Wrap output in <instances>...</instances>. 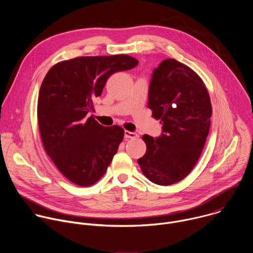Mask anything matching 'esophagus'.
I'll list each match as a JSON object with an SVG mask.
<instances>
[{
  "mask_svg": "<svg viewBox=\"0 0 253 253\" xmlns=\"http://www.w3.org/2000/svg\"><path fill=\"white\" fill-rule=\"evenodd\" d=\"M124 137H125L126 139H133V138L137 137V134H136L135 132H130V131L125 130V131H124Z\"/></svg>",
  "mask_w": 253,
  "mask_h": 253,
  "instance_id": "obj_1",
  "label": "esophagus"
}]
</instances>
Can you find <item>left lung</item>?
Instances as JSON below:
<instances>
[{
    "label": "left lung",
    "mask_w": 253,
    "mask_h": 253,
    "mask_svg": "<svg viewBox=\"0 0 253 253\" xmlns=\"http://www.w3.org/2000/svg\"><path fill=\"white\" fill-rule=\"evenodd\" d=\"M148 107L162 133L142 137L147 150L138 164L151 182L171 185L191 172L205 145L212 114L209 94L193 70L166 59L153 70Z\"/></svg>",
    "instance_id": "1"
}]
</instances>
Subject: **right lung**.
Here are the masks:
<instances>
[{
	"label": "right lung",
	"mask_w": 253,
	"mask_h": 253,
	"mask_svg": "<svg viewBox=\"0 0 253 253\" xmlns=\"http://www.w3.org/2000/svg\"><path fill=\"white\" fill-rule=\"evenodd\" d=\"M138 61L127 55L78 57L54 65L38 98V123L45 151L60 172L80 186L105 174L124 130L104 127L88 114L112 74L130 70Z\"/></svg>",
	"instance_id": "right-lung-1"
}]
</instances>
